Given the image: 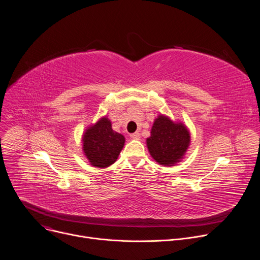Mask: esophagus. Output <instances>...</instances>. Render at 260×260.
Wrapping results in <instances>:
<instances>
[{"instance_id":"34e87169","label":"esophagus","mask_w":260,"mask_h":260,"mask_svg":"<svg viewBox=\"0 0 260 260\" xmlns=\"http://www.w3.org/2000/svg\"><path fill=\"white\" fill-rule=\"evenodd\" d=\"M129 137L134 140H139L140 139V134L139 133H134V134H131Z\"/></svg>"}]
</instances>
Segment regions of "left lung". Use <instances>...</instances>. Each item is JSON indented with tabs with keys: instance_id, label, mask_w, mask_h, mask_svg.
<instances>
[{
	"instance_id": "left-lung-1",
	"label": "left lung",
	"mask_w": 260,
	"mask_h": 260,
	"mask_svg": "<svg viewBox=\"0 0 260 260\" xmlns=\"http://www.w3.org/2000/svg\"><path fill=\"white\" fill-rule=\"evenodd\" d=\"M190 140V133L182 123H174L168 117L160 115L154 120L146 142L155 161L173 166L185 153Z\"/></svg>"
}]
</instances>
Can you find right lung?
Returning a JSON list of instances; mask_svg holds the SVG:
<instances>
[{
  "instance_id": "1",
  "label": "right lung",
  "mask_w": 260,
  "mask_h": 260,
  "mask_svg": "<svg viewBox=\"0 0 260 260\" xmlns=\"http://www.w3.org/2000/svg\"><path fill=\"white\" fill-rule=\"evenodd\" d=\"M124 142V137L114 132L111 121L104 117L84 134L83 150L92 166L106 168L116 161Z\"/></svg>"
}]
</instances>
